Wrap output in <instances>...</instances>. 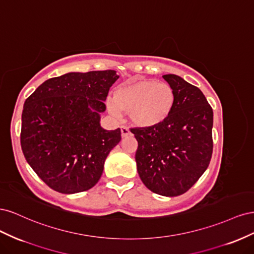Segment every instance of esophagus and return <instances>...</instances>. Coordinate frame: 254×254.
<instances>
[{"instance_id": "esophagus-1", "label": "esophagus", "mask_w": 254, "mask_h": 254, "mask_svg": "<svg viewBox=\"0 0 254 254\" xmlns=\"http://www.w3.org/2000/svg\"><path fill=\"white\" fill-rule=\"evenodd\" d=\"M121 133L123 137H126L128 135H130V131L129 129L126 126H121Z\"/></svg>"}]
</instances>
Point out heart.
I'll return each mask as SVG.
<instances>
[{"instance_id": "obj_1", "label": "heart", "mask_w": 254, "mask_h": 254, "mask_svg": "<svg viewBox=\"0 0 254 254\" xmlns=\"http://www.w3.org/2000/svg\"><path fill=\"white\" fill-rule=\"evenodd\" d=\"M176 93L171 84L153 79L127 82L114 91L113 102L108 107L111 113L119 110L129 113L134 125L149 128L160 125L172 114Z\"/></svg>"}]
</instances>
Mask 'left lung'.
<instances>
[{
	"instance_id": "8db88e82",
	"label": "left lung",
	"mask_w": 254,
	"mask_h": 254,
	"mask_svg": "<svg viewBox=\"0 0 254 254\" xmlns=\"http://www.w3.org/2000/svg\"><path fill=\"white\" fill-rule=\"evenodd\" d=\"M176 93L172 114L160 125L131 128L137 141V173L146 188L162 196L188 191L210 164L213 110L197 87L174 74L163 75Z\"/></svg>"
}]
</instances>
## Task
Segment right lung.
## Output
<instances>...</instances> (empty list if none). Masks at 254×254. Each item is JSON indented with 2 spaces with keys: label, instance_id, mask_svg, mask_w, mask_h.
<instances>
[{
  "label": "right lung",
  "instance_id": "right-lung-1",
  "mask_svg": "<svg viewBox=\"0 0 254 254\" xmlns=\"http://www.w3.org/2000/svg\"><path fill=\"white\" fill-rule=\"evenodd\" d=\"M119 78L113 70L67 73L36 89L22 112L21 147L27 163L54 190L74 194L98 182L121 129L105 130L99 112L110 87Z\"/></svg>",
  "mask_w": 254,
  "mask_h": 254
}]
</instances>
